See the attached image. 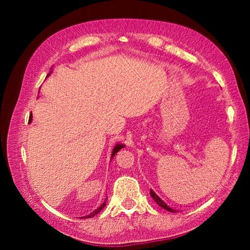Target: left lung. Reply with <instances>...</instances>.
Here are the masks:
<instances>
[{
    "instance_id": "8db88e82",
    "label": "left lung",
    "mask_w": 250,
    "mask_h": 250,
    "mask_svg": "<svg viewBox=\"0 0 250 250\" xmlns=\"http://www.w3.org/2000/svg\"><path fill=\"white\" fill-rule=\"evenodd\" d=\"M150 194H151V196H152V198H153V200L155 201V203L156 204H158L159 206H161L162 207V208H164V209H167V210H168V211H175L174 209H172L170 206H167L166 203H164L162 200H161V198L156 195V194L152 191V189H150Z\"/></svg>"
}]
</instances>
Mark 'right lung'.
<instances>
[{"label": "right lung", "mask_w": 250, "mask_h": 250, "mask_svg": "<svg viewBox=\"0 0 250 250\" xmlns=\"http://www.w3.org/2000/svg\"><path fill=\"white\" fill-rule=\"evenodd\" d=\"M32 113H31V116H29V119H28V122H32ZM122 147H125V146L124 145H117L115 147H113V150H112V154H111V159L113 158V156H115V154L117 153V152L118 151H120L121 149H122ZM105 202H107V198H105V201L103 203V204H101L99 207H98V208H97L96 210H94V211H92V213L91 214H89V216H83V218H86V217H88V218H90V217H92V216H95V215H97V214H98L99 213V211L101 210V209H103L104 208V207L105 206Z\"/></svg>", "instance_id": "obj_1"}]
</instances>
